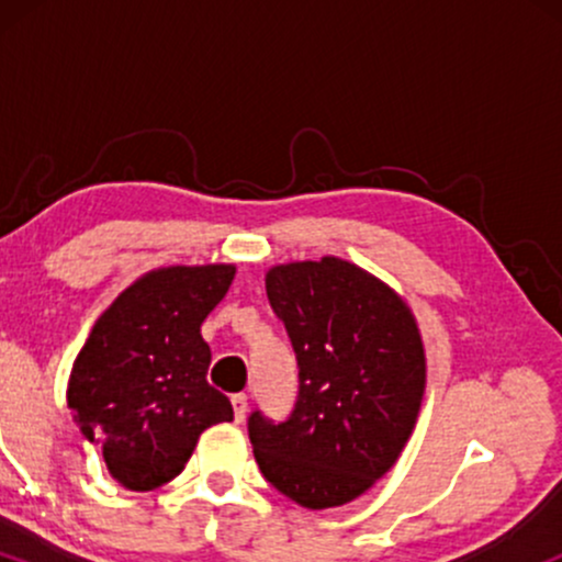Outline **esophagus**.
<instances>
[{"mask_svg": "<svg viewBox=\"0 0 562 562\" xmlns=\"http://www.w3.org/2000/svg\"><path fill=\"white\" fill-rule=\"evenodd\" d=\"M232 409H235V420L243 423L245 412H248V396H245V393H235V396H232Z\"/></svg>", "mask_w": 562, "mask_h": 562, "instance_id": "34e87169", "label": "esophagus"}]
</instances>
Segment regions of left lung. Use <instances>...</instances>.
I'll return each mask as SVG.
<instances>
[{
  "instance_id": "1",
  "label": "left lung",
  "mask_w": 562,
  "mask_h": 562,
  "mask_svg": "<svg viewBox=\"0 0 562 562\" xmlns=\"http://www.w3.org/2000/svg\"><path fill=\"white\" fill-rule=\"evenodd\" d=\"M267 299L299 364L282 423L250 412L261 475L308 509L338 507L393 468L415 428L425 353L415 317L389 285L333 259L274 267Z\"/></svg>"
}]
</instances>
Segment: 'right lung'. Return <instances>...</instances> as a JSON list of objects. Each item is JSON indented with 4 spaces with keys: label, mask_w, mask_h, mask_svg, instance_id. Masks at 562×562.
<instances>
[{
    "label": "right lung",
    "mask_w": 562,
    "mask_h": 562,
    "mask_svg": "<svg viewBox=\"0 0 562 562\" xmlns=\"http://www.w3.org/2000/svg\"><path fill=\"white\" fill-rule=\"evenodd\" d=\"M232 277L227 263L145 274L100 314L76 357L68 409L128 492L177 479L200 434L232 420L229 398L205 380L211 348L200 335Z\"/></svg>",
    "instance_id": "1"
}]
</instances>
